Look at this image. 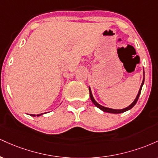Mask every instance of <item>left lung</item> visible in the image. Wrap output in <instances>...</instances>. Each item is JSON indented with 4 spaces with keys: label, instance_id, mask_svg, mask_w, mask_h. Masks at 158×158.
<instances>
[{
    "label": "left lung",
    "instance_id": "obj_1",
    "mask_svg": "<svg viewBox=\"0 0 158 158\" xmlns=\"http://www.w3.org/2000/svg\"><path fill=\"white\" fill-rule=\"evenodd\" d=\"M144 79H145V73H144V69H143V81H142V84H141V85H140V88H139L138 94H137V97H136V98L135 99V100H134V102H132L131 104L130 105V106H128V107H126V108H123V109H114V108H108V107H105V106H101L100 104H99V103H98L97 101L95 100V99H94V98L93 94H92L91 89H90V86H88V88H89V93H90V99H91L92 102H93L94 104L95 105V106H97L98 108H99V109H100V110H103V111L107 112V113H110V114H121V113H123V112H126V111H127V110L131 109V108L135 106L136 103H137V100H138V98L139 97V95H140L141 90H142V87H143V84H144Z\"/></svg>",
    "mask_w": 158,
    "mask_h": 158
}]
</instances>
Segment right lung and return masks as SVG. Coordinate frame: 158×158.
I'll return each mask as SVG.
<instances>
[{
	"instance_id": "right-lung-1",
	"label": "right lung",
	"mask_w": 158,
	"mask_h": 158,
	"mask_svg": "<svg viewBox=\"0 0 158 158\" xmlns=\"http://www.w3.org/2000/svg\"><path fill=\"white\" fill-rule=\"evenodd\" d=\"M45 114V113H43V114H37V115H35V114H30V116H32V117H35V116H37V117H39V116H41L43 115V114Z\"/></svg>"
}]
</instances>
